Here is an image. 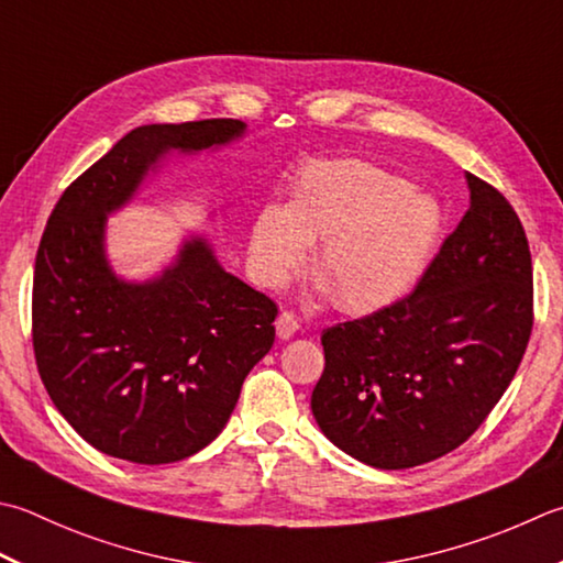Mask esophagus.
Returning a JSON list of instances; mask_svg holds the SVG:
<instances>
[{
	"label": "esophagus",
	"instance_id": "esophagus-1",
	"mask_svg": "<svg viewBox=\"0 0 563 563\" xmlns=\"http://www.w3.org/2000/svg\"><path fill=\"white\" fill-rule=\"evenodd\" d=\"M297 329H300V322H297V317L292 312H280L278 319H275V334H278V339L283 341L295 336Z\"/></svg>",
	"mask_w": 563,
	"mask_h": 563
}]
</instances>
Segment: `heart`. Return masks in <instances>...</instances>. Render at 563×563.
Returning a JSON list of instances; mask_svg holds the SVG:
<instances>
[{
  "instance_id": "1",
  "label": "heart",
  "mask_w": 563,
  "mask_h": 563,
  "mask_svg": "<svg viewBox=\"0 0 563 563\" xmlns=\"http://www.w3.org/2000/svg\"><path fill=\"white\" fill-rule=\"evenodd\" d=\"M444 234L434 195L368 161L305 163L288 205H263L251 224L256 280L283 288L314 246L317 290L349 312L390 305L422 278Z\"/></svg>"
}]
</instances>
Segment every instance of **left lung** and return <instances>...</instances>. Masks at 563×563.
<instances>
[{"label": "left lung", "mask_w": 563, "mask_h": 563, "mask_svg": "<svg viewBox=\"0 0 563 563\" xmlns=\"http://www.w3.org/2000/svg\"><path fill=\"white\" fill-rule=\"evenodd\" d=\"M468 212L417 288L322 334V434L373 468L461 446L515 378L532 332V256L505 197L466 173Z\"/></svg>", "instance_id": "1"}]
</instances>
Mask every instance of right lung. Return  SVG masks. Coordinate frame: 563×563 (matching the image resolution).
Wrapping results in <instances>:
<instances>
[{
	"instance_id": "obj_1",
	"label": "right lung",
	"mask_w": 563,
	"mask_h": 563,
	"mask_svg": "<svg viewBox=\"0 0 563 563\" xmlns=\"http://www.w3.org/2000/svg\"><path fill=\"white\" fill-rule=\"evenodd\" d=\"M246 136L239 119L146 124L114 143L55 205L33 271V351L53 405L87 444L131 464H173L214 442L249 371L268 354L278 307L187 234L146 280L107 256V217L173 153Z\"/></svg>"
}]
</instances>
